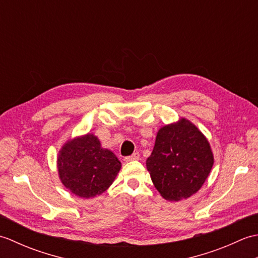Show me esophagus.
Here are the masks:
<instances>
[{"mask_svg": "<svg viewBox=\"0 0 258 258\" xmlns=\"http://www.w3.org/2000/svg\"><path fill=\"white\" fill-rule=\"evenodd\" d=\"M124 160H125V162L138 161V160H140V154H139V153H134V154H132L131 156H126Z\"/></svg>", "mask_w": 258, "mask_h": 258, "instance_id": "esophagus-1", "label": "esophagus"}]
</instances>
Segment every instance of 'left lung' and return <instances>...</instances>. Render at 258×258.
<instances>
[{"label":"left lung","mask_w":258,"mask_h":258,"mask_svg":"<svg viewBox=\"0 0 258 258\" xmlns=\"http://www.w3.org/2000/svg\"><path fill=\"white\" fill-rule=\"evenodd\" d=\"M213 164L214 156L205 136L193 123L180 118L158 131L146 167L164 199L180 201L202 187Z\"/></svg>","instance_id":"1"}]
</instances>
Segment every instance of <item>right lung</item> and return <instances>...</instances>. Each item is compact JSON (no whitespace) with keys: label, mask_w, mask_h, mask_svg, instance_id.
<instances>
[{"label":"right lung","mask_w":258,"mask_h":258,"mask_svg":"<svg viewBox=\"0 0 258 258\" xmlns=\"http://www.w3.org/2000/svg\"><path fill=\"white\" fill-rule=\"evenodd\" d=\"M58 175L63 185L83 199L102 194L120 169V162L113 152L102 149L93 134L69 141L57 156Z\"/></svg>","instance_id":"add662e5"}]
</instances>
